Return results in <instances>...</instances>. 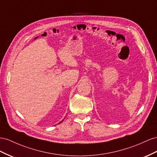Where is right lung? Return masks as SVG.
I'll list each match as a JSON object with an SVG mask.
<instances>
[{
	"label": "right lung",
	"mask_w": 157,
	"mask_h": 157,
	"mask_svg": "<svg viewBox=\"0 0 157 157\" xmlns=\"http://www.w3.org/2000/svg\"><path fill=\"white\" fill-rule=\"evenodd\" d=\"M61 122H62V121H61Z\"/></svg>",
	"instance_id": "obj_1"
}]
</instances>
